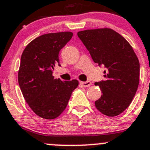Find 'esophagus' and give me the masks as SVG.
<instances>
[{
  "label": "esophagus",
  "mask_w": 150,
  "mask_h": 150,
  "mask_svg": "<svg viewBox=\"0 0 150 150\" xmlns=\"http://www.w3.org/2000/svg\"><path fill=\"white\" fill-rule=\"evenodd\" d=\"M80 83H81V85L82 86H83V87H88V86H89L92 84V83H91L90 81H89L84 82H80Z\"/></svg>",
  "instance_id": "34e87169"
}]
</instances>
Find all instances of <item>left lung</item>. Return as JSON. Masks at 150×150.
<instances>
[{
  "instance_id": "obj_1",
  "label": "left lung",
  "mask_w": 150,
  "mask_h": 150,
  "mask_svg": "<svg viewBox=\"0 0 150 150\" xmlns=\"http://www.w3.org/2000/svg\"><path fill=\"white\" fill-rule=\"evenodd\" d=\"M78 36L99 67L104 66V80L96 82L102 95L95 105L102 114L114 117L132 102L139 83L140 64L133 49L111 29H88Z\"/></svg>"
}]
</instances>
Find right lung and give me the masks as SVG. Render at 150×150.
I'll return each mask as SVG.
<instances>
[{
  "instance_id": "obj_1",
  "label": "right lung",
  "mask_w": 150,
  "mask_h": 150,
  "mask_svg": "<svg viewBox=\"0 0 150 150\" xmlns=\"http://www.w3.org/2000/svg\"><path fill=\"white\" fill-rule=\"evenodd\" d=\"M72 33L62 32L43 35L31 41L21 58L18 83L23 98L37 115L54 119L64 112L77 80L62 81L52 76L59 64V52L72 38Z\"/></svg>"
}]
</instances>
